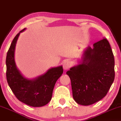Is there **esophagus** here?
Listing matches in <instances>:
<instances>
[{"mask_svg": "<svg viewBox=\"0 0 121 121\" xmlns=\"http://www.w3.org/2000/svg\"><path fill=\"white\" fill-rule=\"evenodd\" d=\"M70 66H71V62H70L69 61H65L64 62L63 68L64 70H68V69H69L70 68Z\"/></svg>", "mask_w": 121, "mask_h": 121, "instance_id": "34e87169", "label": "esophagus"}]
</instances>
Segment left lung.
Returning a JSON list of instances; mask_svg holds the SVG:
<instances>
[{"instance_id":"left-lung-1","label":"left lung","mask_w":121,"mask_h":121,"mask_svg":"<svg viewBox=\"0 0 121 121\" xmlns=\"http://www.w3.org/2000/svg\"><path fill=\"white\" fill-rule=\"evenodd\" d=\"M69 76L73 98L82 105L93 104L106 95L115 76L114 59L107 39L89 46L82 61L66 72Z\"/></svg>"}]
</instances>
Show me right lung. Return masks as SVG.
I'll use <instances>...</instances> for the list:
<instances>
[{
	"instance_id": "obj_1",
	"label": "right lung",
	"mask_w": 121,
	"mask_h": 121,
	"mask_svg": "<svg viewBox=\"0 0 121 121\" xmlns=\"http://www.w3.org/2000/svg\"><path fill=\"white\" fill-rule=\"evenodd\" d=\"M19 32L14 38L6 57L7 82L14 94L19 101L34 107L43 106L51 100L57 79L63 73L62 66L50 69L45 74L29 80L23 76L17 68L14 51Z\"/></svg>"
}]
</instances>
